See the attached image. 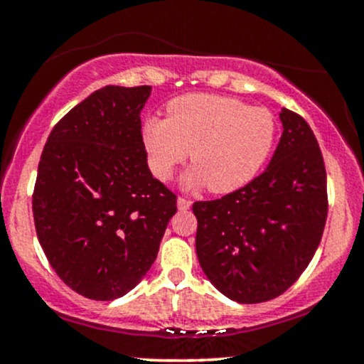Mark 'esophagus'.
Returning <instances> with one entry per match:
<instances>
[{
    "mask_svg": "<svg viewBox=\"0 0 364 364\" xmlns=\"http://www.w3.org/2000/svg\"><path fill=\"white\" fill-rule=\"evenodd\" d=\"M190 207H191V200L185 198V196H179V198H178V208H179V210L185 212Z\"/></svg>",
    "mask_w": 364,
    "mask_h": 364,
    "instance_id": "34e87169",
    "label": "esophagus"
}]
</instances>
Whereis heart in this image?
<instances>
[{"label": "heart", "mask_w": 364, "mask_h": 364, "mask_svg": "<svg viewBox=\"0 0 364 364\" xmlns=\"http://www.w3.org/2000/svg\"><path fill=\"white\" fill-rule=\"evenodd\" d=\"M277 119L265 107L214 94H188L168 104V119L150 118L144 127L149 164L169 179L190 152L193 169L188 188L231 193L248 185L269 161Z\"/></svg>", "instance_id": "b5f03b06"}]
</instances>
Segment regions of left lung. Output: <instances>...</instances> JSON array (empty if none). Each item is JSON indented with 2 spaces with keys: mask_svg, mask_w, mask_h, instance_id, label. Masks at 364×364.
<instances>
[{
  "mask_svg": "<svg viewBox=\"0 0 364 364\" xmlns=\"http://www.w3.org/2000/svg\"><path fill=\"white\" fill-rule=\"evenodd\" d=\"M281 121V141L260 176L223 198L193 203L200 265L237 303L270 301L289 289L327 220V173L315 133L286 107Z\"/></svg>",
  "mask_w": 364,
  "mask_h": 364,
  "instance_id": "8db88e82",
  "label": "left lung"
}]
</instances>
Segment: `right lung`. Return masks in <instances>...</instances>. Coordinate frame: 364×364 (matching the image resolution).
Wrapping results in <instances>:
<instances>
[{"mask_svg":"<svg viewBox=\"0 0 364 364\" xmlns=\"http://www.w3.org/2000/svg\"><path fill=\"white\" fill-rule=\"evenodd\" d=\"M149 85H106L54 124L37 169V237L60 279L95 301L141 281L176 214V195L150 173L140 111Z\"/></svg>","mask_w":364,"mask_h":364,"instance_id":"right-lung-1","label":"right lung"}]
</instances>
